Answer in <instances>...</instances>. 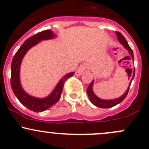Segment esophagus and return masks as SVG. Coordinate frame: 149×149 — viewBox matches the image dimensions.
Segmentation results:
<instances>
[{"label": "esophagus", "instance_id": "34e87169", "mask_svg": "<svg viewBox=\"0 0 149 149\" xmlns=\"http://www.w3.org/2000/svg\"><path fill=\"white\" fill-rule=\"evenodd\" d=\"M88 69H89V65H88V64L87 63L82 64V65H81L78 68L75 73H76L77 75H81L83 72H84V71L87 70Z\"/></svg>", "mask_w": 149, "mask_h": 149}]
</instances>
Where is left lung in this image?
Segmentation results:
<instances>
[{
    "mask_svg": "<svg viewBox=\"0 0 149 149\" xmlns=\"http://www.w3.org/2000/svg\"><path fill=\"white\" fill-rule=\"evenodd\" d=\"M116 34L119 42H121V45H124V47H125L126 49L129 50V53H130V55H132L133 60H134V53H133L132 48L129 47V44H128L127 41H126L125 38H124V37L122 36V34H121V33H119V32H116ZM131 74H132V73H131ZM134 75H135V69L134 70L132 80H131L130 83H129V87L127 89V90L126 91L125 93H124V94H123L121 97H120L119 98L115 99V100H102V99L99 98V97H97V96L94 94L93 89H92V87H93V84H94V79H93L92 82L90 83V84H89V87H88L87 89V93L88 94V97H89V100L91 101V102H92L94 105H95V106L97 107H100V108H110V107H113L116 106V105H117L118 104L121 103V102L126 98V96H127L128 92H129V87H130L131 84H132V81L133 80V79H134Z\"/></svg>",
    "mask_w": 149,
    "mask_h": 149,
    "instance_id": "8db88e82",
    "label": "left lung"
}]
</instances>
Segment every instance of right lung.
I'll use <instances>...</instances> for the list:
<instances>
[{"instance_id": "right-lung-1", "label": "right lung", "mask_w": 149, "mask_h": 149, "mask_svg": "<svg viewBox=\"0 0 149 149\" xmlns=\"http://www.w3.org/2000/svg\"><path fill=\"white\" fill-rule=\"evenodd\" d=\"M55 37V35L52 33V31L49 30L40 32L35 36L30 37L20 46V48L14 55L12 60L10 84L13 92L22 104L35 112L45 111L52 105L55 104V103H57L61 96L65 81L74 74V72H70L64 76L57 84L52 93L45 98L40 99L32 97L27 94L22 88L20 81V68L23 57L26 54V52L29 50V49L39 43L40 41L52 39Z\"/></svg>"}]
</instances>
